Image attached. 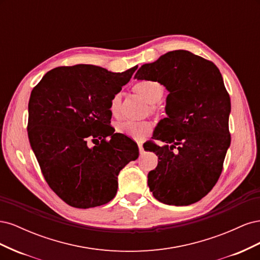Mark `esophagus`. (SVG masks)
Returning <instances> with one entry per match:
<instances>
[{"mask_svg": "<svg viewBox=\"0 0 260 260\" xmlns=\"http://www.w3.org/2000/svg\"><path fill=\"white\" fill-rule=\"evenodd\" d=\"M138 146H139V152H140V154H143V153H144V148H143L142 143H138Z\"/></svg>", "mask_w": 260, "mask_h": 260, "instance_id": "1", "label": "esophagus"}]
</instances>
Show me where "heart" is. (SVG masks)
Returning <instances> with one entry per match:
<instances>
[{
	"mask_svg": "<svg viewBox=\"0 0 260 260\" xmlns=\"http://www.w3.org/2000/svg\"><path fill=\"white\" fill-rule=\"evenodd\" d=\"M139 95L142 98L146 103L154 105L161 100L164 94V88L162 85L153 80H141L137 82L133 86ZM120 105V95L119 94H115L112 98L111 104H109V111L116 116L119 111ZM153 109H155V106H153ZM115 130L117 133L120 135H124L131 139L135 140H143L146 138L152 131V124L148 121H131V120H123L118 121L115 125Z\"/></svg>",
	"mask_w": 260,
	"mask_h": 260,
	"instance_id": "1",
	"label": "heart"
}]
</instances>
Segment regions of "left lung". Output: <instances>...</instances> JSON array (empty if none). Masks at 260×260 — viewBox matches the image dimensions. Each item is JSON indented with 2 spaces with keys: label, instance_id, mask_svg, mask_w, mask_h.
<instances>
[{
  "label": "left lung",
  "instance_id": "8db88e82",
  "mask_svg": "<svg viewBox=\"0 0 260 260\" xmlns=\"http://www.w3.org/2000/svg\"><path fill=\"white\" fill-rule=\"evenodd\" d=\"M135 79L157 81L169 92L167 117L153 135L165 145L147 148L159 159L147 175L149 190L167 205L199 202L217 183L231 143V102L221 74L214 62L177 50L141 66Z\"/></svg>",
  "mask_w": 260,
  "mask_h": 260
}]
</instances>
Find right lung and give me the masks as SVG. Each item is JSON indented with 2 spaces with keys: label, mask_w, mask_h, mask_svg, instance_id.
Segmentation results:
<instances>
[{
  "label": "right lung",
  "mask_w": 260,
  "mask_h": 260,
  "mask_svg": "<svg viewBox=\"0 0 260 260\" xmlns=\"http://www.w3.org/2000/svg\"><path fill=\"white\" fill-rule=\"evenodd\" d=\"M137 68L113 73L85 64L57 67L31 92V148L46 182L70 206L91 208L112 201L120 170L139 157L136 143H127L109 125L112 98ZM89 138L98 143L90 148Z\"/></svg>",
  "instance_id": "right-lung-1"
}]
</instances>
